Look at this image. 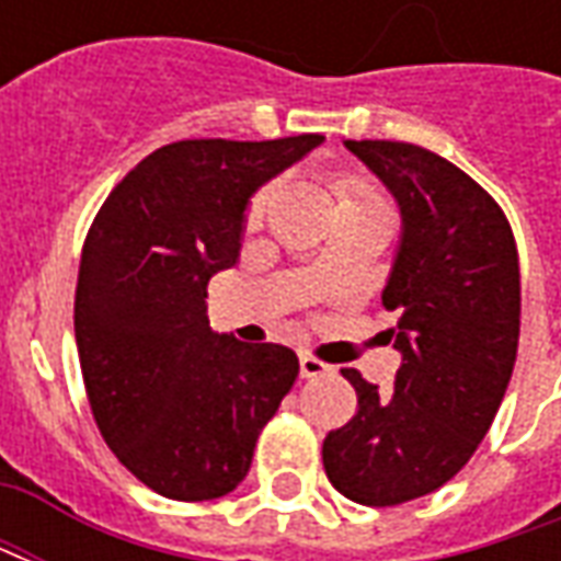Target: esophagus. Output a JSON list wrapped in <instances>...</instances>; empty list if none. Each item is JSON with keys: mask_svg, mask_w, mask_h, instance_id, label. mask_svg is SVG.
Wrapping results in <instances>:
<instances>
[{"mask_svg": "<svg viewBox=\"0 0 561 561\" xmlns=\"http://www.w3.org/2000/svg\"><path fill=\"white\" fill-rule=\"evenodd\" d=\"M330 366L324 360H318L312 354H300V376L304 378H321L328 376Z\"/></svg>", "mask_w": 561, "mask_h": 561, "instance_id": "obj_1", "label": "esophagus"}]
</instances>
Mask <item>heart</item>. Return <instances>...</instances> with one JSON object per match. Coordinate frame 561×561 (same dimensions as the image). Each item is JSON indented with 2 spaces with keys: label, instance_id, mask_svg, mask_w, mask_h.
<instances>
[{
  "label": "heart",
  "instance_id": "b5f03b06",
  "mask_svg": "<svg viewBox=\"0 0 561 561\" xmlns=\"http://www.w3.org/2000/svg\"><path fill=\"white\" fill-rule=\"evenodd\" d=\"M273 195H276V183H267L249 197V207H245V228L249 231H255L257 225L264 221L270 204H273ZM333 195H336V209H385L381 195L360 176H336L333 180Z\"/></svg>",
  "mask_w": 561,
  "mask_h": 561
}]
</instances>
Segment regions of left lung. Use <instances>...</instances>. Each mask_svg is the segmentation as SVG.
Masks as SVG:
<instances>
[{
    "instance_id": "obj_1",
    "label": "left lung",
    "mask_w": 561,
    "mask_h": 561,
    "mask_svg": "<svg viewBox=\"0 0 561 561\" xmlns=\"http://www.w3.org/2000/svg\"><path fill=\"white\" fill-rule=\"evenodd\" d=\"M397 197L402 237L381 304L402 354L390 393L357 369V412L324 438L321 459L345 499L393 507L457 474L490 430L519 342V257L505 213L430 149L345 140Z\"/></svg>"
}]
</instances>
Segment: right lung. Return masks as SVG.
<instances>
[{
	"label": "right lung",
	"instance_id": "add662e5",
	"mask_svg": "<svg viewBox=\"0 0 561 561\" xmlns=\"http://www.w3.org/2000/svg\"><path fill=\"white\" fill-rule=\"evenodd\" d=\"M321 140L168 144L116 183L87 233L75 336L92 417L164 499L237 490L300 373L285 345L213 333L204 297L209 276L237 264L249 197Z\"/></svg>",
	"mask_w": 561,
	"mask_h": 561
}]
</instances>
